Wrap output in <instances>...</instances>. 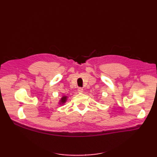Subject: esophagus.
<instances>
[{
    "label": "esophagus",
    "mask_w": 157,
    "mask_h": 157,
    "mask_svg": "<svg viewBox=\"0 0 157 157\" xmlns=\"http://www.w3.org/2000/svg\"><path fill=\"white\" fill-rule=\"evenodd\" d=\"M83 91H84V89H83L82 88H78V92L79 93H82Z\"/></svg>",
    "instance_id": "1"
}]
</instances>
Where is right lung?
<instances>
[{"instance_id":"obj_1","label":"right lung","mask_w":157,"mask_h":157,"mask_svg":"<svg viewBox=\"0 0 157 157\" xmlns=\"http://www.w3.org/2000/svg\"><path fill=\"white\" fill-rule=\"evenodd\" d=\"M67 101V96H63V97L61 98V101H60V104H64V103L66 102Z\"/></svg>"}]
</instances>
